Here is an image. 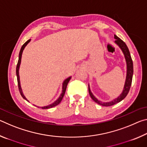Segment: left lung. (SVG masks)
<instances>
[{"instance_id": "obj_1", "label": "left lung", "mask_w": 147, "mask_h": 147, "mask_svg": "<svg viewBox=\"0 0 147 147\" xmlns=\"http://www.w3.org/2000/svg\"><path fill=\"white\" fill-rule=\"evenodd\" d=\"M114 38L115 39V43L119 47V48L121 49L122 52L124 56V58L126 59V80L125 83H124V86L123 88V90L122 93L119 95L117 98L113 99V100L110 102H102L98 100L95 96H94L92 92L91 91L90 88H89V93L90 94V96L93 100L98 104H100L101 106H110L114 105L117 103L119 102L121 100H123V99L126 97V95H127L129 91H130V86L131 84V81H132V76H133V73H134V67H133V61L132 59H131L130 51H129L128 47L126 46L125 43L121 39L118 38L116 35H114Z\"/></svg>"}]
</instances>
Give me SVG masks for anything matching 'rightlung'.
I'll return each mask as SVG.
<instances>
[{"label": "right lung", "mask_w": 147, "mask_h": 147, "mask_svg": "<svg viewBox=\"0 0 147 147\" xmlns=\"http://www.w3.org/2000/svg\"><path fill=\"white\" fill-rule=\"evenodd\" d=\"M31 41V39H28V41H27L26 43H24V45L23 46H22L21 49V51L19 52V60L18 62H17V67H16V74H17V82H18V87H19V90L20 93H21L22 97H23L24 99H25L26 100H27L28 102H29L28 100H27V98L24 96V94L23 93V91H22V89H21V83H20V77H19V67H20V65H21V57H22V54H23V52L24 51V48H25V47L28 44V43L30 41ZM71 78V76L69 77V78H66L65 80L63 81V84H62V91H61V93L60 94V96H59V98L57 99L56 101H54L53 103H52L51 104H49L48 106H43V107H39V106H37L38 108H41L42 109H49V108H53V107L56 106L57 105H58V104L61 102V101L62 100V98H63V96L65 94V91H66V88H67V84L69 83V82L70 81V80ZM35 106V105H34Z\"/></svg>", "instance_id": "right-lung-1"}]
</instances>
